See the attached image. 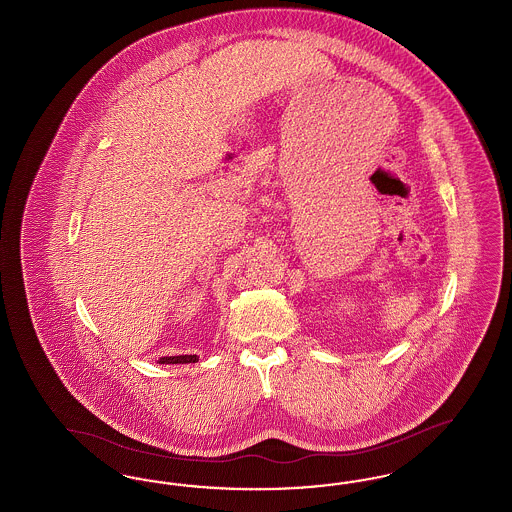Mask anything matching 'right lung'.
<instances>
[{"instance_id": "add662e5", "label": "right lung", "mask_w": 512, "mask_h": 512, "mask_svg": "<svg viewBox=\"0 0 512 512\" xmlns=\"http://www.w3.org/2000/svg\"><path fill=\"white\" fill-rule=\"evenodd\" d=\"M161 365H184V363H197V355H178V357H163L159 359Z\"/></svg>"}]
</instances>
